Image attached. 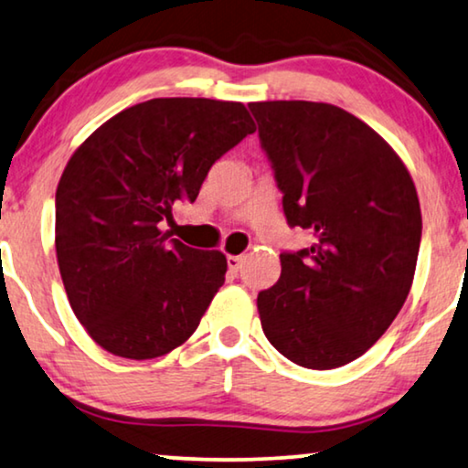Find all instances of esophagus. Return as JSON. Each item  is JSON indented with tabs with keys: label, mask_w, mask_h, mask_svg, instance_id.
<instances>
[{
	"label": "esophagus",
	"mask_w": 468,
	"mask_h": 468,
	"mask_svg": "<svg viewBox=\"0 0 468 468\" xmlns=\"http://www.w3.org/2000/svg\"><path fill=\"white\" fill-rule=\"evenodd\" d=\"M240 266H242V255H228V268H229V272L236 274V272L240 271Z\"/></svg>",
	"instance_id": "34e87169"
}]
</instances>
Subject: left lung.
Segmentation results:
<instances>
[{
  "label": "left lung",
  "mask_w": 468,
  "mask_h": 468,
  "mask_svg": "<svg viewBox=\"0 0 468 468\" xmlns=\"http://www.w3.org/2000/svg\"><path fill=\"white\" fill-rule=\"evenodd\" d=\"M283 194L290 228L313 245L281 253V277L258 293L261 330L304 368L354 362L389 328L411 290L421 210L411 175L379 133L343 108L249 104Z\"/></svg>",
  "instance_id": "obj_1"
}]
</instances>
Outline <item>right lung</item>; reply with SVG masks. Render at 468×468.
<instances>
[{
  "label": "right lung",
  "instance_id": "obj_1",
  "mask_svg": "<svg viewBox=\"0 0 468 468\" xmlns=\"http://www.w3.org/2000/svg\"><path fill=\"white\" fill-rule=\"evenodd\" d=\"M253 132L240 101L155 98L114 114L69 157L55 196L57 264L100 347L151 360L194 335L228 261L170 239L164 221Z\"/></svg>",
  "mask_w": 468,
  "mask_h": 468
}]
</instances>
